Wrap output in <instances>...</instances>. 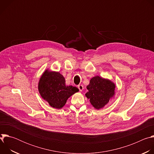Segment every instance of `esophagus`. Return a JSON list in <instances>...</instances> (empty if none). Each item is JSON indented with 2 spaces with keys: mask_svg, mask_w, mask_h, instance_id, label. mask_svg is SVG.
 <instances>
[{
  "mask_svg": "<svg viewBox=\"0 0 154 154\" xmlns=\"http://www.w3.org/2000/svg\"><path fill=\"white\" fill-rule=\"evenodd\" d=\"M78 88H79L80 91H82V90H83V85H78Z\"/></svg>",
  "mask_w": 154,
  "mask_h": 154,
  "instance_id": "34e87169",
  "label": "esophagus"
}]
</instances>
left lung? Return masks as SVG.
Wrapping results in <instances>:
<instances>
[{
  "instance_id": "8db88e82",
  "label": "left lung",
  "mask_w": 154,
  "mask_h": 154,
  "mask_svg": "<svg viewBox=\"0 0 154 154\" xmlns=\"http://www.w3.org/2000/svg\"><path fill=\"white\" fill-rule=\"evenodd\" d=\"M85 94L91 105L96 109L103 108L115 94V85L112 81L99 76L93 77L86 86Z\"/></svg>"
}]
</instances>
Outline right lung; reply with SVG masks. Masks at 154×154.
<instances>
[{
    "label": "right lung",
    "mask_w": 154,
    "mask_h": 154,
    "mask_svg": "<svg viewBox=\"0 0 154 154\" xmlns=\"http://www.w3.org/2000/svg\"><path fill=\"white\" fill-rule=\"evenodd\" d=\"M38 90L41 97L55 108L60 109L68 99L79 91L77 88L66 86L64 77L58 72L46 70L40 78Z\"/></svg>",
    "instance_id": "add662e5"
}]
</instances>
